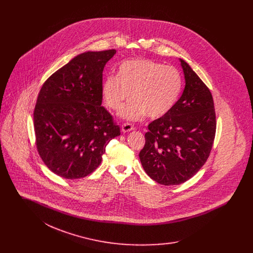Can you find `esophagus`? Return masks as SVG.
<instances>
[{"instance_id": "34e87169", "label": "esophagus", "mask_w": 253, "mask_h": 253, "mask_svg": "<svg viewBox=\"0 0 253 253\" xmlns=\"http://www.w3.org/2000/svg\"><path fill=\"white\" fill-rule=\"evenodd\" d=\"M132 130H134V127L131 123H124L121 126V131L123 132H131Z\"/></svg>"}]
</instances>
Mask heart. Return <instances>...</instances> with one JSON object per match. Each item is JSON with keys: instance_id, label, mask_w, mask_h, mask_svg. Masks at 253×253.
Returning <instances> with one entry per match:
<instances>
[{"instance_id": "1", "label": "heart", "mask_w": 253, "mask_h": 253, "mask_svg": "<svg viewBox=\"0 0 253 253\" xmlns=\"http://www.w3.org/2000/svg\"><path fill=\"white\" fill-rule=\"evenodd\" d=\"M183 80L180 72L155 60H130L121 62L118 75H108L102 82V96L113 110L128 121H138L147 115L159 119L167 115L180 96Z\"/></svg>"}]
</instances>
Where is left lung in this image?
I'll return each mask as SVG.
<instances>
[{"label":"left lung","instance_id":"left-lung-1","mask_svg":"<svg viewBox=\"0 0 253 253\" xmlns=\"http://www.w3.org/2000/svg\"><path fill=\"white\" fill-rule=\"evenodd\" d=\"M179 60L185 78L183 93L167 115L149 124L139 153L146 173L165 186L182 184L202 168L216 131L211 91L185 60Z\"/></svg>","mask_w":253,"mask_h":253}]
</instances>
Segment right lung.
I'll return each instance as SVG.
<instances>
[{
    "mask_svg": "<svg viewBox=\"0 0 253 253\" xmlns=\"http://www.w3.org/2000/svg\"><path fill=\"white\" fill-rule=\"evenodd\" d=\"M117 51H87L43 84L34 110L38 152L44 164L67 179L90 174L106 146L121 134L102 103V73Z\"/></svg>",
    "mask_w": 253,
    "mask_h": 253,
    "instance_id": "obj_1",
    "label": "right lung"
}]
</instances>
